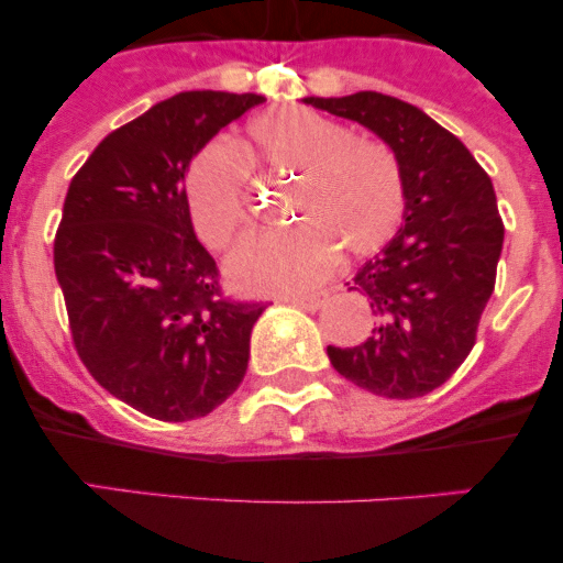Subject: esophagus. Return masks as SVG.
<instances>
[{
  "label": "esophagus",
  "mask_w": 563,
  "mask_h": 563,
  "mask_svg": "<svg viewBox=\"0 0 563 563\" xmlns=\"http://www.w3.org/2000/svg\"><path fill=\"white\" fill-rule=\"evenodd\" d=\"M288 302L297 305V308H305V310H321L323 305L329 302V291H316V294H305V297H291Z\"/></svg>",
  "instance_id": "obj_1"
}]
</instances>
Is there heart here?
<instances>
[{
    "mask_svg": "<svg viewBox=\"0 0 563 563\" xmlns=\"http://www.w3.org/2000/svg\"><path fill=\"white\" fill-rule=\"evenodd\" d=\"M250 168L297 174L288 201L297 229L253 234L229 255V275L253 291H294L321 280L338 247L349 255L382 250L406 214V172L395 146L354 135L349 124L308 108H286L247 124L242 155L209 144L187 168L192 229L225 247L250 218Z\"/></svg>",
    "mask_w": 563,
    "mask_h": 563,
    "instance_id": "1",
    "label": "heart"
}]
</instances>
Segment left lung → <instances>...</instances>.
Returning <instances> with one entry per match:
<instances>
[{
	"mask_svg": "<svg viewBox=\"0 0 563 563\" xmlns=\"http://www.w3.org/2000/svg\"><path fill=\"white\" fill-rule=\"evenodd\" d=\"M305 103L354 119L395 146L408 190L406 223L354 275L376 323L365 343L329 345V360L340 376L373 395H428L471 354L496 288L504 223L490 176L450 130L389 95Z\"/></svg>",
	"mask_w": 563,
	"mask_h": 563,
	"instance_id": "1",
	"label": "left lung"
}]
</instances>
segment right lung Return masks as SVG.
Wrapping results in <instances>:
<instances>
[{
	"instance_id": "right-lung-1",
	"label": "right lung",
	"mask_w": 563,
	"mask_h": 563,
	"mask_svg": "<svg viewBox=\"0 0 563 563\" xmlns=\"http://www.w3.org/2000/svg\"><path fill=\"white\" fill-rule=\"evenodd\" d=\"M261 95L181 92L108 133L73 176L54 240L73 345L95 382L161 422L240 389L266 305L225 297L192 234L185 172Z\"/></svg>"
}]
</instances>
